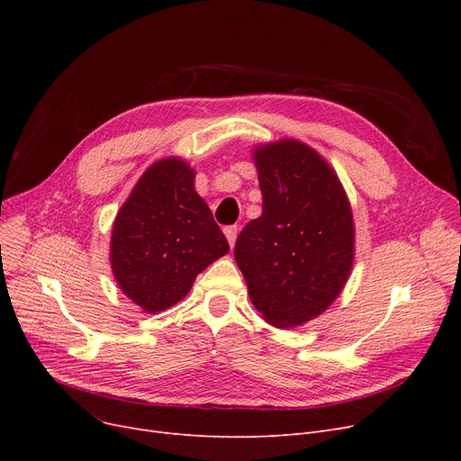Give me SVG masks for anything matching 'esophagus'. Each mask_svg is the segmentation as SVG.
<instances>
[{
  "label": "esophagus",
  "mask_w": 461,
  "mask_h": 461,
  "mask_svg": "<svg viewBox=\"0 0 461 461\" xmlns=\"http://www.w3.org/2000/svg\"><path fill=\"white\" fill-rule=\"evenodd\" d=\"M224 233H226V237H228L230 247H233V245H235V239H237V233H239L237 226H228V228H224Z\"/></svg>",
  "instance_id": "1"
}]
</instances>
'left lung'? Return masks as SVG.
I'll list each match as a JSON object with an SVG mask.
<instances>
[{
	"label": "left lung",
	"mask_w": 461,
	"mask_h": 461,
	"mask_svg": "<svg viewBox=\"0 0 461 461\" xmlns=\"http://www.w3.org/2000/svg\"><path fill=\"white\" fill-rule=\"evenodd\" d=\"M254 158L261 216L239 233L233 254L256 310L292 329L342 292L355 254L351 207L332 167L306 143H269Z\"/></svg>",
	"instance_id": "left-lung-1"
}]
</instances>
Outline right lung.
I'll use <instances>...</instances> for the list:
<instances>
[{
    "label": "right lung",
    "mask_w": 461,
    "mask_h": 461,
    "mask_svg": "<svg viewBox=\"0 0 461 461\" xmlns=\"http://www.w3.org/2000/svg\"><path fill=\"white\" fill-rule=\"evenodd\" d=\"M230 245L194 190V169L164 158L145 169L119 209L110 259L123 294L145 312L179 303L209 263Z\"/></svg>",
    "instance_id": "add662e5"
}]
</instances>
